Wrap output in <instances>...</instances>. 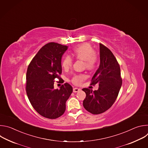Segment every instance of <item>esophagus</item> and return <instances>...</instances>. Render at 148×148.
<instances>
[{"mask_svg": "<svg viewBox=\"0 0 148 148\" xmlns=\"http://www.w3.org/2000/svg\"><path fill=\"white\" fill-rule=\"evenodd\" d=\"M80 90H81V89L78 88H73V92H78V91H80Z\"/></svg>", "mask_w": 148, "mask_h": 148, "instance_id": "34e87169", "label": "esophagus"}]
</instances>
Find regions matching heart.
Instances as JSON below:
<instances>
[{"instance_id":"1","label":"heart","mask_w":148,"mask_h":148,"mask_svg":"<svg viewBox=\"0 0 148 148\" xmlns=\"http://www.w3.org/2000/svg\"><path fill=\"white\" fill-rule=\"evenodd\" d=\"M72 54L75 58L84 60L86 67L88 70L94 69L97 65V56L94 51V49L89 43H84L77 46L73 49ZM72 63V58L67 56L62 61V67L64 70H67L71 67ZM86 78V76L84 74L75 75L73 77L71 81L75 85H79Z\"/></svg>"}]
</instances>
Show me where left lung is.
Here are the masks:
<instances>
[{"instance_id": "left-lung-1", "label": "left lung", "mask_w": 148, "mask_h": 148, "mask_svg": "<svg viewBox=\"0 0 148 148\" xmlns=\"http://www.w3.org/2000/svg\"><path fill=\"white\" fill-rule=\"evenodd\" d=\"M100 64L92 78L91 85L99 84L97 90L83 88L86 97L83 106L92 114L108 110L115 101L122 86L121 70L118 62L110 49L99 44Z\"/></svg>"}]
</instances>
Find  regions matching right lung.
Segmentation results:
<instances>
[{
    "instance_id": "obj_1",
    "label": "right lung",
    "mask_w": 148,
    "mask_h": 148,
    "mask_svg": "<svg viewBox=\"0 0 148 148\" xmlns=\"http://www.w3.org/2000/svg\"><path fill=\"white\" fill-rule=\"evenodd\" d=\"M68 46L50 43L42 47L32 59L26 73V90L34 109L49 119L61 116L66 111V103L73 92L68 83L54 88V79L62 72L61 58Z\"/></svg>"
}]
</instances>
